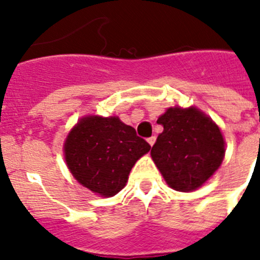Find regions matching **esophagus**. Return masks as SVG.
Masks as SVG:
<instances>
[{"instance_id":"34e87169","label":"esophagus","mask_w":260,"mask_h":260,"mask_svg":"<svg viewBox=\"0 0 260 260\" xmlns=\"http://www.w3.org/2000/svg\"><path fill=\"white\" fill-rule=\"evenodd\" d=\"M147 142H148V143H150V146L152 147L153 143H155V142H156V137H150V138H148V139H147Z\"/></svg>"}]
</instances>
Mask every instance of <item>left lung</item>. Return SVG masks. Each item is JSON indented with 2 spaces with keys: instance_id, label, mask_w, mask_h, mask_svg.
Here are the masks:
<instances>
[{
  "instance_id": "1",
  "label": "left lung",
  "mask_w": 260,
  "mask_h": 260,
  "mask_svg": "<svg viewBox=\"0 0 260 260\" xmlns=\"http://www.w3.org/2000/svg\"><path fill=\"white\" fill-rule=\"evenodd\" d=\"M151 156L172 189L192 191L219 169L225 143L219 126L195 108H169Z\"/></svg>"
}]
</instances>
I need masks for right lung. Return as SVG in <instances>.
Listing matches in <instances>:
<instances>
[{
  "label": "right lung",
  "instance_id": "obj_1",
  "mask_svg": "<svg viewBox=\"0 0 260 260\" xmlns=\"http://www.w3.org/2000/svg\"><path fill=\"white\" fill-rule=\"evenodd\" d=\"M151 150L135 128L118 117L80 119L65 142V160L79 183L102 197L123 189L132 168Z\"/></svg>",
  "mask_w": 260,
  "mask_h": 260
}]
</instances>
